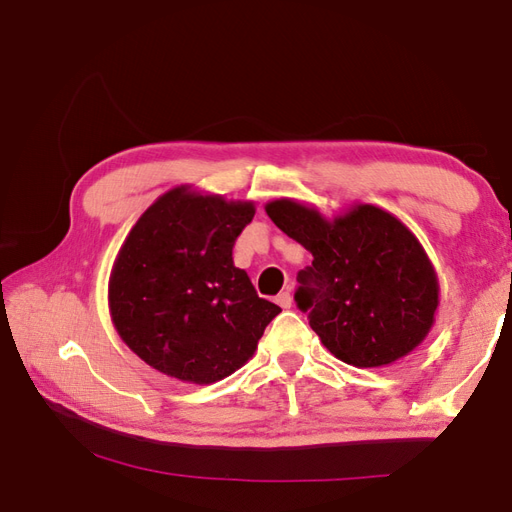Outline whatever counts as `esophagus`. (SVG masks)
Returning <instances> with one entry per match:
<instances>
[{
  "mask_svg": "<svg viewBox=\"0 0 512 512\" xmlns=\"http://www.w3.org/2000/svg\"><path fill=\"white\" fill-rule=\"evenodd\" d=\"M277 303H279L281 308H290V306H292V295H290V292H288V290L279 292V295H277Z\"/></svg>",
  "mask_w": 512,
  "mask_h": 512,
  "instance_id": "obj_1",
  "label": "esophagus"
}]
</instances>
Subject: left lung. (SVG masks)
I'll list each match as a JSON object with an SVG mask.
<instances>
[{
	"instance_id": "8db88e82",
	"label": "left lung",
	"mask_w": 512,
	"mask_h": 512,
	"mask_svg": "<svg viewBox=\"0 0 512 512\" xmlns=\"http://www.w3.org/2000/svg\"><path fill=\"white\" fill-rule=\"evenodd\" d=\"M264 209L314 257L295 299L330 354L361 369L387 367L427 339L440 306L438 273L394 213L358 202L325 217L292 198Z\"/></svg>"
}]
</instances>
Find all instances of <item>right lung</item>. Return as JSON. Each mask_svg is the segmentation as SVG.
Returning a JSON list of instances; mask_svg holds the SVG:
<instances>
[{
	"label": "right lung",
	"mask_w": 512,
	"mask_h": 512,
	"mask_svg": "<svg viewBox=\"0 0 512 512\" xmlns=\"http://www.w3.org/2000/svg\"><path fill=\"white\" fill-rule=\"evenodd\" d=\"M250 200L173 187L138 217L114 259L107 306L138 358L182 383L211 385L253 358L281 312L233 264Z\"/></svg>",
	"instance_id": "obj_1"
}]
</instances>
